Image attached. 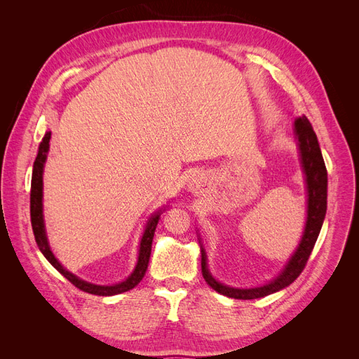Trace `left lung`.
Returning a JSON list of instances; mask_svg holds the SVG:
<instances>
[{
    "label": "left lung",
    "mask_w": 359,
    "mask_h": 359,
    "mask_svg": "<svg viewBox=\"0 0 359 359\" xmlns=\"http://www.w3.org/2000/svg\"><path fill=\"white\" fill-rule=\"evenodd\" d=\"M295 135H297L298 147H299L302 170L306 173L307 196H309L307 222H306V227H304V233L299 241V245L277 278L269 281V283L264 286L250 287V289H236V287L219 283V281H217L210 273L208 265H206L205 250L201 245L202 276L206 283H208L215 292L222 293L224 297L235 298V299H255V298H262V297L271 295V293L287 287L299 277L302 269L306 268L307 260L311 255V250L314 244H316V240L323 224L325 214H327V187H328L327 168H325V161L319 148L318 136L314 133V130L307 116L302 115L295 119Z\"/></svg>",
    "instance_id": "obj_1"
}]
</instances>
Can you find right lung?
<instances>
[{
  "mask_svg": "<svg viewBox=\"0 0 359 359\" xmlns=\"http://www.w3.org/2000/svg\"><path fill=\"white\" fill-rule=\"evenodd\" d=\"M49 140H50V132H46L45 137L41 139L40 147H39V154L36 157L34 166H32V178H31V199H29V211H31V226H32V232H34L36 243L40 248V252L43 253L50 265L58 269L60 273L66 277L72 285H74L78 289L91 293V295H99V297H112L118 295V293L127 292L130 289H133L137 286L140 280L144 278L148 262H149V256H151V244H153V238L156 227L160 219V212H156L154 215H151V219L147 223V227L142 235V240H140L139 245V256H137V264L133 269V273L130 274L121 283H116L112 286H100V285H93L88 283V281H83L79 277H76L74 274L69 273V271L64 268L57 257L53 256L50 252V247L48 243V236L45 231V222H43V168H45V161L46 156L49 151Z\"/></svg>",
  "mask_w": 359,
  "mask_h": 359,
  "instance_id": "right-lung-1",
  "label": "right lung"
}]
</instances>
